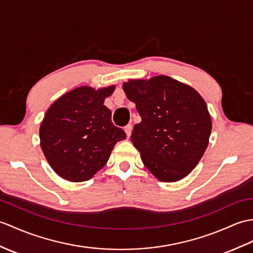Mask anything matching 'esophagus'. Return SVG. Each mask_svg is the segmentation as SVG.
<instances>
[{"label": "esophagus", "mask_w": 253, "mask_h": 253, "mask_svg": "<svg viewBox=\"0 0 253 253\" xmlns=\"http://www.w3.org/2000/svg\"><path fill=\"white\" fill-rule=\"evenodd\" d=\"M124 129H125V132H126V134H127V137L129 138V136H130V133H131V129H132L131 124H128V125H126Z\"/></svg>", "instance_id": "esophagus-1"}]
</instances>
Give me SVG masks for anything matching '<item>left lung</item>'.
Wrapping results in <instances>:
<instances>
[{
  "mask_svg": "<svg viewBox=\"0 0 253 253\" xmlns=\"http://www.w3.org/2000/svg\"><path fill=\"white\" fill-rule=\"evenodd\" d=\"M123 88L141 116L130 139L144 166L164 182L184 178L208 146L212 126L205 100L165 75L129 81Z\"/></svg>",
  "mask_w": 253,
  "mask_h": 253,
  "instance_id": "8db88e82",
  "label": "left lung"
}]
</instances>
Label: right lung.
Returning a JSON list of instances; mask_svg holds the SVG:
<instances>
[{"label": "right lung", "instance_id": "1", "mask_svg": "<svg viewBox=\"0 0 253 253\" xmlns=\"http://www.w3.org/2000/svg\"><path fill=\"white\" fill-rule=\"evenodd\" d=\"M114 88H75L47 110L40 127L41 148L61 178L71 182L89 180L107 164L116 142L126 138L103 104Z\"/></svg>", "mask_w": 253, "mask_h": 253}]
</instances>
